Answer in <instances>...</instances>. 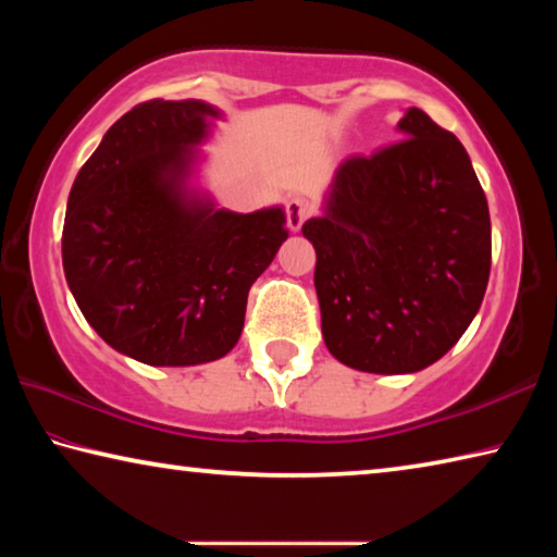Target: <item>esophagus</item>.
<instances>
[{"mask_svg": "<svg viewBox=\"0 0 557 557\" xmlns=\"http://www.w3.org/2000/svg\"><path fill=\"white\" fill-rule=\"evenodd\" d=\"M287 211V225L289 231H299L301 223H305L309 215H312V203H309L307 199H301V196H292V199L287 201L285 206Z\"/></svg>", "mask_w": 557, "mask_h": 557, "instance_id": "1", "label": "esophagus"}]
</instances>
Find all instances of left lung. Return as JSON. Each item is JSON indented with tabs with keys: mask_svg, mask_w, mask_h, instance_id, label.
Here are the masks:
<instances>
[{
	"mask_svg": "<svg viewBox=\"0 0 557 557\" xmlns=\"http://www.w3.org/2000/svg\"><path fill=\"white\" fill-rule=\"evenodd\" d=\"M398 143L338 166L314 245L324 344L366 373H414L482 307L492 270L484 188L459 139L410 108Z\"/></svg>",
	"mask_w": 557,
	"mask_h": 557,
	"instance_id": "1",
	"label": "left lung"
}]
</instances>
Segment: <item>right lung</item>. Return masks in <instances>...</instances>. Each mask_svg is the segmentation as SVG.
Returning a JSON list of instances; mask_svg holds the SVG:
<instances>
[{
    "mask_svg": "<svg viewBox=\"0 0 557 557\" xmlns=\"http://www.w3.org/2000/svg\"><path fill=\"white\" fill-rule=\"evenodd\" d=\"M215 115L199 100L139 102L69 196L61 250L73 297L102 342L149 366L228 354L252 282L289 235L282 209L243 215L186 201L191 147Z\"/></svg>",
    "mask_w": 557,
    "mask_h": 557,
    "instance_id": "right-lung-1",
    "label": "right lung"
}]
</instances>
